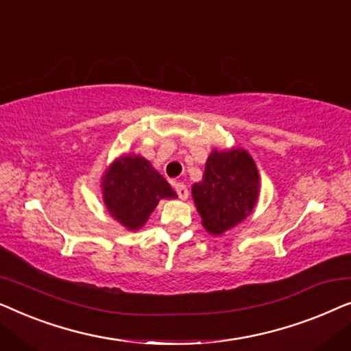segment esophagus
I'll return each instance as SVG.
<instances>
[{"label":"esophagus","mask_w":351,"mask_h":351,"mask_svg":"<svg viewBox=\"0 0 351 351\" xmlns=\"http://www.w3.org/2000/svg\"><path fill=\"white\" fill-rule=\"evenodd\" d=\"M174 189L177 191V196H179L180 199L189 198V189H186V185H184V184H174Z\"/></svg>","instance_id":"esophagus-1"}]
</instances>
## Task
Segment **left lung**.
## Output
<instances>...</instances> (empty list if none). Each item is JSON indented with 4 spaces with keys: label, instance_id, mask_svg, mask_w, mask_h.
I'll return each instance as SVG.
<instances>
[{
    "label": "left lung",
    "instance_id": "8db88e82",
    "mask_svg": "<svg viewBox=\"0 0 351 351\" xmlns=\"http://www.w3.org/2000/svg\"><path fill=\"white\" fill-rule=\"evenodd\" d=\"M258 184L256 162L249 153L239 148L210 153L203 180L191 189L206 230L220 234L243 222L257 203Z\"/></svg>",
    "mask_w": 351,
    "mask_h": 351
}]
</instances>
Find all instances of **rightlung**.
I'll list each match as a JSON object with an SVG mask.
<instances>
[{"instance_id": "add662e5", "label": "right lung", "mask_w": 351, "mask_h": 351, "mask_svg": "<svg viewBox=\"0 0 351 351\" xmlns=\"http://www.w3.org/2000/svg\"><path fill=\"white\" fill-rule=\"evenodd\" d=\"M104 201L108 213L129 230L141 228L161 198H176L165 177L142 156H123L102 179Z\"/></svg>"}]
</instances>
